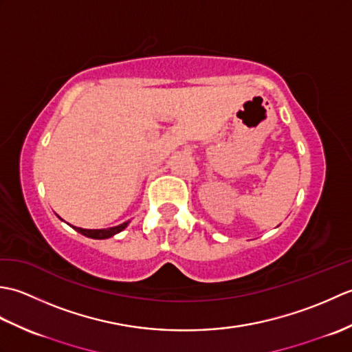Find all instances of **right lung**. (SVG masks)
Masks as SVG:
<instances>
[{
	"instance_id": "1",
	"label": "right lung",
	"mask_w": 352,
	"mask_h": 352,
	"mask_svg": "<svg viewBox=\"0 0 352 352\" xmlns=\"http://www.w3.org/2000/svg\"><path fill=\"white\" fill-rule=\"evenodd\" d=\"M129 223H130V221H126V222L119 223V226H116V227L100 228V230L98 228H94V230H91V228H80V227L71 226V223H69V226L76 231H78L80 234H83L86 237H91V239H109V237H113L118 233H121L122 230L126 228V226H129Z\"/></svg>"
}]
</instances>
